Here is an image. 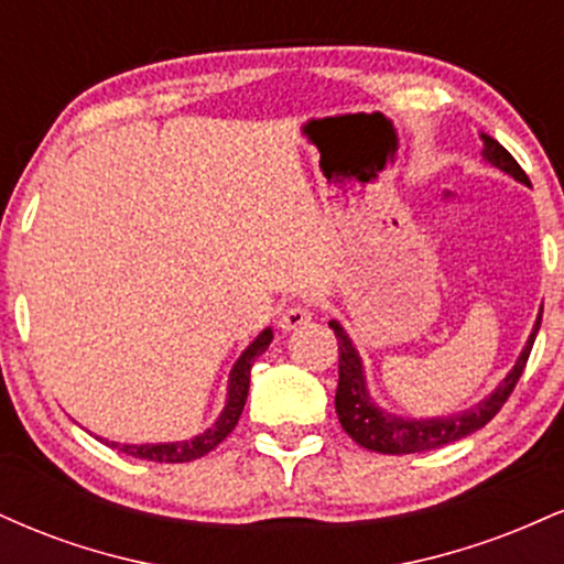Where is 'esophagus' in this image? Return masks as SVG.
I'll return each instance as SVG.
<instances>
[{
    "mask_svg": "<svg viewBox=\"0 0 564 564\" xmlns=\"http://www.w3.org/2000/svg\"><path fill=\"white\" fill-rule=\"evenodd\" d=\"M310 318H313V310H310V304L296 302V304H289V307L283 310L281 321H278V323H281L283 332H294V328L307 326Z\"/></svg>",
    "mask_w": 564,
    "mask_h": 564,
    "instance_id": "esophagus-1",
    "label": "esophagus"
}]
</instances>
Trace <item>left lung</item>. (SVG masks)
Instances as JSON below:
<instances>
[{
	"mask_svg": "<svg viewBox=\"0 0 564 564\" xmlns=\"http://www.w3.org/2000/svg\"><path fill=\"white\" fill-rule=\"evenodd\" d=\"M482 140H485L482 156L488 159L490 164L498 166L501 172L511 174L514 180H520V183L530 185L528 174L522 172V166L517 164L514 156H511L501 142L488 138V134H482ZM541 313H539V321H535L533 334H530L528 345L522 349L517 366L509 371V377L503 379L494 390V394L485 398L482 403H477L475 408H469V411L456 413V416H448V419H400L373 405L371 398H368L364 366H360L358 352H355L352 341H349L345 328H341L336 321H332L328 326L334 328L336 345H339V387H336L334 403H336V416H339L341 422V430H345L358 445H364V448L377 451V453L435 451L440 445L456 443V440L471 435V432H477L480 426L488 424L490 419L501 411L503 403H507L509 394L514 392L517 381H520L522 371H525L528 366L535 334H539L541 328Z\"/></svg>",
	"mask_w": 564,
	"mask_h": 564,
	"instance_id": "8db88e82",
	"label": "left lung"
}]
</instances>
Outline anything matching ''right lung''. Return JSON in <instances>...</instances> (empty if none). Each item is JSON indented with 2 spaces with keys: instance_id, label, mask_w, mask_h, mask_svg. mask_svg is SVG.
<instances>
[{
  "instance_id": "add662e5",
  "label": "right lung",
  "mask_w": 564,
  "mask_h": 564,
  "mask_svg": "<svg viewBox=\"0 0 564 564\" xmlns=\"http://www.w3.org/2000/svg\"><path fill=\"white\" fill-rule=\"evenodd\" d=\"M273 341V332L264 328V332L246 347V352L238 358V364L232 366L230 371V387H228V405H225L223 416L217 419L215 426L204 432V435L193 437V440H183V443H161V445H119V443H108L113 451L127 453L132 458H145V462H156V464H185V462H196V458L206 456L209 451H215L225 437L236 430L238 419H241V411L246 405V394H249V379H251V366L254 360L260 358L264 349L270 347Z\"/></svg>"
}]
</instances>
